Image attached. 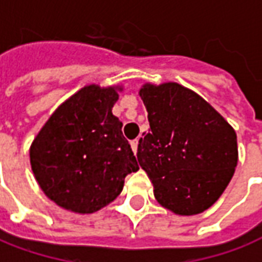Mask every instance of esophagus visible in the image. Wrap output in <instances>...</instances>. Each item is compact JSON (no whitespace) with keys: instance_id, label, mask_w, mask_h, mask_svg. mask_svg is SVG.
Masks as SVG:
<instances>
[{"instance_id":"34e87169","label":"esophagus","mask_w":262,"mask_h":262,"mask_svg":"<svg viewBox=\"0 0 262 262\" xmlns=\"http://www.w3.org/2000/svg\"><path fill=\"white\" fill-rule=\"evenodd\" d=\"M137 144H139V140H137V139H135V140H132L130 142V146L132 149H133V151H135V155H136L137 151Z\"/></svg>"}]
</instances>
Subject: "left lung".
Wrapping results in <instances>:
<instances>
[{
    "mask_svg": "<svg viewBox=\"0 0 262 262\" xmlns=\"http://www.w3.org/2000/svg\"><path fill=\"white\" fill-rule=\"evenodd\" d=\"M139 95L150 130L139 140L137 160L156 200L179 215L203 213L234 174L235 130L200 95L176 82L144 83Z\"/></svg>",
    "mask_w": 262,
    "mask_h": 262,
    "instance_id": "1",
    "label": "left lung"
}]
</instances>
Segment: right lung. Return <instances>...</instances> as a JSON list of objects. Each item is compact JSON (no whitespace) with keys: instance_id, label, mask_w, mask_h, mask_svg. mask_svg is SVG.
<instances>
[{"instance_id":"add662e5","label":"right lung","mask_w":262,"mask_h":262,"mask_svg":"<svg viewBox=\"0 0 262 262\" xmlns=\"http://www.w3.org/2000/svg\"><path fill=\"white\" fill-rule=\"evenodd\" d=\"M122 86L88 85L58 106L29 149L42 191L59 207L91 214L112 203L136 157L112 113Z\"/></svg>"}]
</instances>
